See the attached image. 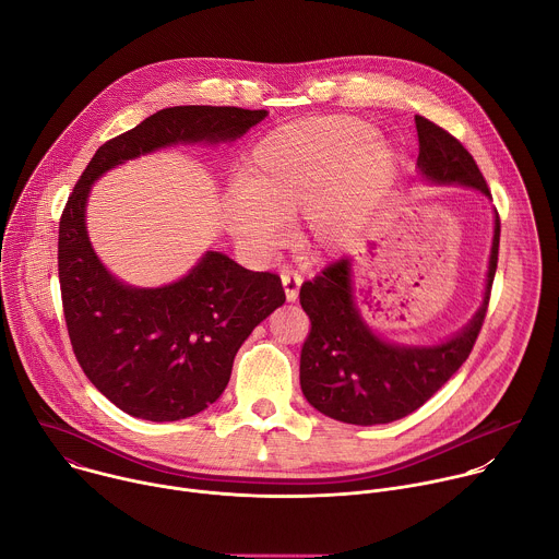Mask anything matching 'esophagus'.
<instances>
[{
	"label": "esophagus",
	"mask_w": 559,
	"mask_h": 559,
	"mask_svg": "<svg viewBox=\"0 0 559 559\" xmlns=\"http://www.w3.org/2000/svg\"><path fill=\"white\" fill-rule=\"evenodd\" d=\"M281 281H283V287H285V296L287 300H296L298 298V289L302 285V276L296 272V270H283L281 272Z\"/></svg>",
	"instance_id": "obj_1"
}]
</instances>
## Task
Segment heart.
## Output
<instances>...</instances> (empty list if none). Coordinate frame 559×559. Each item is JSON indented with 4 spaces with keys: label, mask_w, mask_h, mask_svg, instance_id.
<instances>
[{
    "label": "heart",
    "mask_w": 559,
    "mask_h": 559,
    "mask_svg": "<svg viewBox=\"0 0 559 559\" xmlns=\"http://www.w3.org/2000/svg\"><path fill=\"white\" fill-rule=\"evenodd\" d=\"M393 170L391 147L362 119L285 123L250 150L241 190L225 199V225L246 252L267 257L281 243L283 218L300 212V243L334 252L360 229Z\"/></svg>",
    "instance_id": "obj_1"
}]
</instances>
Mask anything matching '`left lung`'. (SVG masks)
Wrapping results in <instances>:
<instances>
[{"mask_svg": "<svg viewBox=\"0 0 559 559\" xmlns=\"http://www.w3.org/2000/svg\"><path fill=\"white\" fill-rule=\"evenodd\" d=\"M418 170L436 186H464L491 199L466 147L433 121L416 115ZM500 216L496 212L487 289L471 321L438 345H395L362 321L354 302L352 261L341 259L305 281L300 305L311 321L300 349V389L321 414L347 425H386L423 407L462 367L483 330L498 267Z\"/></svg>", "mask_w": 559, "mask_h": 559, "instance_id": "obj_1", "label": "left lung"}]
</instances>
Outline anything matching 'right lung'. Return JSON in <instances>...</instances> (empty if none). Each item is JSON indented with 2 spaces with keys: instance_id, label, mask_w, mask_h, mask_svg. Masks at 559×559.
Wrapping results in <instances>:
<instances>
[{
  "instance_id": "right-lung-1",
  "label": "right lung",
  "mask_w": 559,
  "mask_h": 559,
  "mask_svg": "<svg viewBox=\"0 0 559 559\" xmlns=\"http://www.w3.org/2000/svg\"><path fill=\"white\" fill-rule=\"evenodd\" d=\"M267 110L175 106L106 141L76 181L59 221V285L72 352L88 380L121 412L173 423L207 409L229 382L234 356L285 302L272 272H252L205 252L177 283L132 287L93 250L86 201L108 170L179 143L243 136Z\"/></svg>"
}]
</instances>
